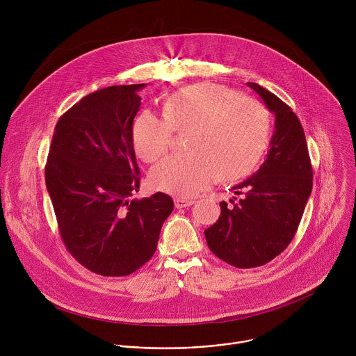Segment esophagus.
Listing matches in <instances>:
<instances>
[{"label": "esophagus", "instance_id": "1", "mask_svg": "<svg viewBox=\"0 0 356 356\" xmlns=\"http://www.w3.org/2000/svg\"><path fill=\"white\" fill-rule=\"evenodd\" d=\"M195 204L193 200H185V199H175V207L177 208H185V207H189Z\"/></svg>", "mask_w": 356, "mask_h": 356}]
</instances>
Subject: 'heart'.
<instances>
[{"label":"heart","mask_w":356,"mask_h":356,"mask_svg":"<svg viewBox=\"0 0 356 356\" xmlns=\"http://www.w3.org/2000/svg\"><path fill=\"white\" fill-rule=\"evenodd\" d=\"M174 129L191 130V153L157 163L149 181L157 191L192 197L212 185L218 175L230 181L254 168L268 143L270 116L261 102L227 86L191 85L167 99L164 115L147 109L136 118L131 129L134 152L147 163L157 160L168 151Z\"/></svg>","instance_id":"b5f03b06"}]
</instances>
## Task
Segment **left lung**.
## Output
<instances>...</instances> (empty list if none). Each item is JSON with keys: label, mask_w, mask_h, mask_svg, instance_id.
Returning <instances> with one entry per match:
<instances>
[{"label": "left lung", "mask_w": 356, "mask_h": 356, "mask_svg": "<svg viewBox=\"0 0 356 356\" xmlns=\"http://www.w3.org/2000/svg\"><path fill=\"white\" fill-rule=\"evenodd\" d=\"M274 113L267 157L248 179L232 188L240 196L220 202L216 223L204 230L209 250L238 267L263 266L295 237L312 189V167L305 130L296 113L263 86L248 82Z\"/></svg>", "instance_id": "1"}]
</instances>
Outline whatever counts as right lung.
<instances>
[{
	"instance_id": "right-lung-1",
	"label": "right lung",
	"mask_w": 356,
	"mask_h": 356,
	"mask_svg": "<svg viewBox=\"0 0 356 356\" xmlns=\"http://www.w3.org/2000/svg\"><path fill=\"white\" fill-rule=\"evenodd\" d=\"M145 86H109L71 106L56 124L45 167L67 250L105 277L129 275L144 266L174 208L161 192L130 200L140 189L131 129Z\"/></svg>"
}]
</instances>
